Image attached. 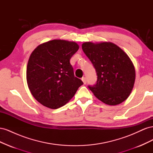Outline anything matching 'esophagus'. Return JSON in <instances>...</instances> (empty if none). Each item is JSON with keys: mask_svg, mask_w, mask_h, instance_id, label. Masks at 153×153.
Returning a JSON list of instances; mask_svg holds the SVG:
<instances>
[{"mask_svg": "<svg viewBox=\"0 0 153 153\" xmlns=\"http://www.w3.org/2000/svg\"><path fill=\"white\" fill-rule=\"evenodd\" d=\"M82 80L83 82H84V84H87V78H86V77H82Z\"/></svg>", "mask_w": 153, "mask_h": 153, "instance_id": "obj_1", "label": "esophagus"}]
</instances>
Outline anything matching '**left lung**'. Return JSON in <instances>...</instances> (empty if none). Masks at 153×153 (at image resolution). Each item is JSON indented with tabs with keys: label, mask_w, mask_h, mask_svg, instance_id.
Returning <instances> with one entry per match:
<instances>
[{
	"label": "left lung",
	"mask_w": 153,
	"mask_h": 153,
	"mask_svg": "<svg viewBox=\"0 0 153 153\" xmlns=\"http://www.w3.org/2000/svg\"><path fill=\"white\" fill-rule=\"evenodd\" d=\"M82 48L98 76L96 84L88 86L94 96L109 105H117L126 100L135 80V67L128 55L110 42H85Z\"/></svg>",
	"instance_id": "left-lung-1"
}]
</instances>
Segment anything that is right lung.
Here are the masks:
<instances>
[{
	"label": "right lung",
	"mask_w": 153,
	"mask_h": 153,
	"mask_svg": "<svg viewBox=\"0 0 153 153\" xmlns=\"http://www.w3.org/2000/svg\"><path fill=\"white\" fill-rule=\"evenodd\" d=\"M79 48L73 41L53 39L32 52L27 67V82L34 98L52 109L70 100L83 82L75 76L69 61Z\"/></svg>",
	"instance_id": "obj_1"
}]
</instances>
